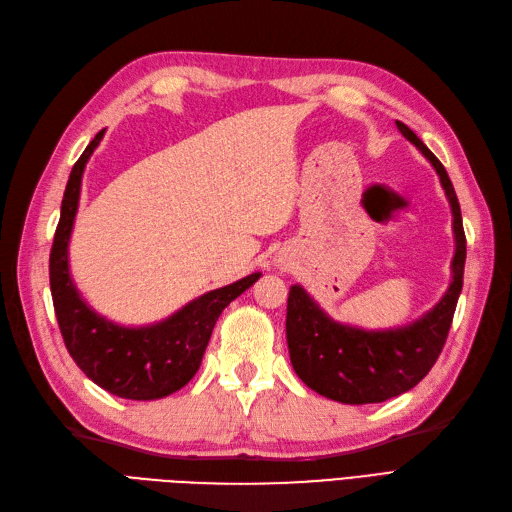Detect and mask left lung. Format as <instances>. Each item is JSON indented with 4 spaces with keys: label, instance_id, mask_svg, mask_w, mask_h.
I'll use <instances>...</instances> for the list:
<instances>
[{
    "label": "left lung",
    "instance_id": "8db88e82",
    "mask_svg": "<svg viewBox=\"0 0 512 512\" xmlns=\"http://www.w3.org/2000/svg\"><path fill=\"white\" fill-rule=\"evenodd\" d=\"M397 128L436 168L451 203L455 232L453 280L444 297L427 314L406 327L384 331H365L335 322L299 284L290 288L286 309L290 363L309 389L339 404H380L421 382L444 348L463 286L466 232L453 183L442 162L406 123L397 121Z\"/></svg>",
    "mask_w": 512,
    "mask_h": 512
}]
</instances>
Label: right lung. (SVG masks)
I'll use <instances>...</instances> for the list:
<instances>
[{
	"mask_svg": "<svg viewBox=\"0 0 512 512\" xmlns=\"http://www.w3.org/2000/svg\"><path fill=\"white\" fill-rule=\"evenodd\" d=\"M102 136L104 130L96 134L72 166L61 200V215L49 260L55 316L70 356L89 380L123 399H160L179 391L194 378L224 307L250 288L260 273L211 290L149 327H119L96 314L81 299L70 277L68 243L79 209L83 170Z\"/></svg>",
	"mask_w": 512,
	"mask_h": 512,
	"instance_id": "1",
	"label": "right lung"
}]
</instances>
